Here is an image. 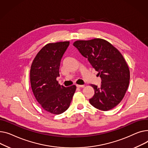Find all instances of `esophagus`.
Segmentation results:
<instances>
[{"label":"esophagus","instance_id":"obj_1","mask_svg":"<svg viewBox=\"0 0 148 148\" xmlns=\"http://www.w3.org/2000/svg\"><path fill=\"white\" fill-rule=\"evenodd\" d=\"M77 88H83L84 87V85H76Z\"/></svg>","mask_w":148,"mask_h":148}]
</instances>
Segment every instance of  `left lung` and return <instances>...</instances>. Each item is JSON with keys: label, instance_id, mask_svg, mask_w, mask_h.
<instances>
[{"label": "left lung", "instance_id": "8db88e82", "mask_svg": "<svg viewBox=\"0 0 148 148\" xmlns=\"http://www.w3.org/2000/svg\"><path fill=\"white\" fill-rule=\"evenodd\" d=\"M73 45L101 79L100 87L91 85L94 90L89 100L91 105L103 111L116 106L124 98L130 82V70L123 55L110 43L100 38L76 40Z\"/></svg>", "mask_w": 148, "mask_h": 148}]
</instances>
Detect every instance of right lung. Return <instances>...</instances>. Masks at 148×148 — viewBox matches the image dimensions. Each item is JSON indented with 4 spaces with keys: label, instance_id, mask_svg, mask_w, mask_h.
<instances>
[{
    "label": "right lung",
    "instance_id": "obj_1",
    "mask_svg": "<svg viewBox=\"0 0 148 148\" xmlns=\"http://www.w3.org/2000/svg\"><path fill=\"white\" fill-rule=\"evenodd\" d=\"M69 45V41L49 43L34 58L30 72L31 87L38 102L45 110L58 115L70 106L76 86L64 87L58 84L62 58Z\"/></svg>",
    "mask_w": 148,
    "mask_h": 148
}]
</instances>
